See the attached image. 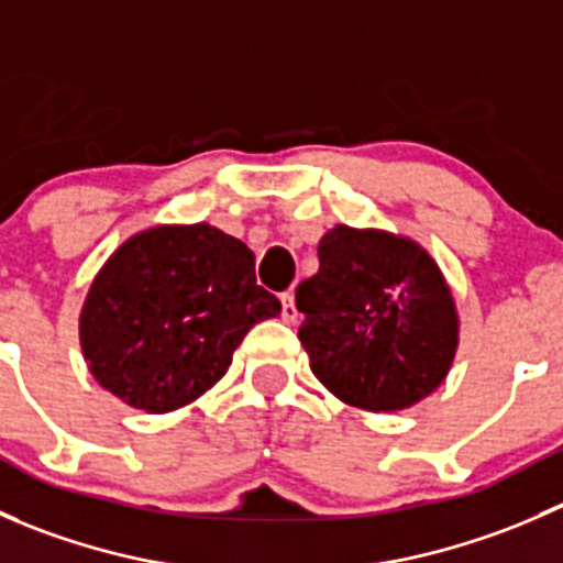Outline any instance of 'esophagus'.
Masks as SVG:
<instances>
[{
  "instance_id": "obj_1",
  "label": "esophagus",
  "mask_w": 563,
  "mask_h": 563,
  "mask_svg": "<svg viewBox=\"0 0 563 563\" xmlns=\"http://www.w3.org/2000/svg\"><path fill=\"white\" fill-rule=\"evenodd\" d=\"M280 302H283V321H286V323H297L299 313H297V305H294V294L286 291L280 297Z\"/></svg>"
}]
</instances>
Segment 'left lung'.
Wrapping results in <instances>:
<instances>
[{
    "label": "left lung",
    "instance_id": "obj_1",
    "mask_svg": "<svg viewBox=\"0 0 563 563\" xmlns=\"http://www.w3.org/2000/svg\"><path fill=\"white\" fill-rule=\"evenodd\" d=\"M299 340L318 382L345 406L402 411L444 384L460 316L444 272L417 240L338 223L297 288Z\"/></svg>",
    "mask_w": 563,
    "mask_h": 563
}]
</instances>
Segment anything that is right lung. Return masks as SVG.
Returning <instances> with one entry per match:
<instances>
[{
  "instance_id": "1",
  "label": "right lung",
  "mask_w": 563,
  "mask_h": 563,
  "mask_svg": "<svg viewBox=\"0 0 563 563\" xmlns=\"http://www.w3.org/2000/svg\"><path fill=\"white\" fill-rule=\"evenodd\" d=\"M280 302L255 283L245 242L209 223L128 236L89 286L78 340L95 382L130 408L168 413L229 371L236 345Z\"/></svg>"
}]
</instances>
